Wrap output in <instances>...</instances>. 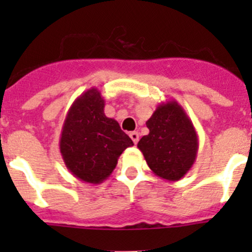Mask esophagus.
I'll use <instances>...</instances> for the list:
<instances>
[{"label": "esophagus", "instance_id": "obj_1", "mask_svg": "<svg viewBox=\"0 0 252 252\" xmlns=\"http://www.w3.org/2000/svg\"><path fill=\"white\" fill-rule=\"evenodd\" d=\"M129 136H130L134 144H135V145L138 144V141H139V133H138V131H131V133L129 134Z\"/></svg>", "mask_w": 252, "mask_h": 252}]
</instances>
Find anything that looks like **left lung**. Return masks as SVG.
Instances as JSON below:
<instances>
[{"label": "left lung", "instance_id": "left-lung-1", "mask_svg": "<svg viewBox=\"0 0 252 252\" xmlns=\"http://www.w3.org/2000/svg\"><path fill=\"white\" fill-rule=\"evenodd\" d=\"M146 126L150 133L138 149L155 175L178 182L191 169L197 156L199 138L191 119L175 100L157 106Z\"/></svg>", "mask_w": 252, "mask_h": 252}]
</instances>
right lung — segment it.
Listing matches in <instances>:
<instances>
[{
	"label": "right lung",
	"instance_id": "1",
	"mask_svg": "<svg viewBox=\"0 0 252 252\" xmlns=\"http://www.w3.org/2000/svg\"><path fill=\"white\" fill-rule=\"evenodd\" d=\"M118 122L105 114L100 90L91 88L70 106L60 139L65 167L75 178L100 184L112 174L126 147L133 146Z\"/></svg>",
	"mask_w": 252,
	"mask_h": 252
}]
</instances>
